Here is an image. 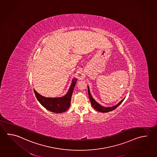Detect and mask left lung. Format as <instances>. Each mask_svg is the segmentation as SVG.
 I'll return each mask as SVG.
<instances>
[{"label": "left lung", "instance_id": "left-lung-1", "mask_svg": "<svg viewBox=\"0 0 157 157\" xmlns=\"http://www.w3.org/2000/svg\"><path fill=\"white\" fill-rule=\"evenodd\" d=\"M88 95H89V98L90 101V103L92 104V107L94 108L95 109L97 110L98 112H100L101 113H107L112 111L114 109H115L117 107H118L119 105L123 102V101H124V98L123 99H122L121 101H119L118 103L116 104V105L113 106V107H103L102 105H101V104L98 103L97 101H96L93 98L92 95L90 94V90H89V86H88Z\"/></svg>", "mask_w": 157, "mask_h": 157}]
</instances>
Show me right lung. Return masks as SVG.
<instances>
[{"mask_svg": "<svg viewBox=\"0 0 157 157\" xmlns=\"http://www.w3.org/2000/svg\"><path fill=\"white\" fill-rule=\"evenodd\" d=\"M77 78H73L66 94L61 97L49 98L42 96L34 89L36 98L42 106L48 110L56 113H61L65 112L71 105V95L74 86L77 83Z\"/></svg>", "mask_w": 157, "mask_h": 157, "instance_id": "right-lung-1", "label": "right lung"}]
</instances>
